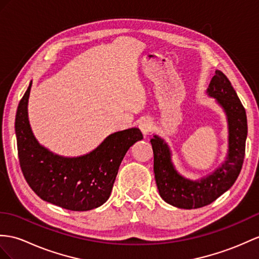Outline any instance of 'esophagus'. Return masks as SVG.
I'll return each mask as SVG.
<instances>
[{"mask_svg":"<svg viewBox=\"0 0 259 259\" xmlns=\"http://www.w3.org/2000/svg\"><path fill=\"white\" fill-rule=\"evenodd\" d=\"M138 127H140L144 136H147L149 134V132L153 130V123H151V121L148 118H142L140 121V124H138Z\"/></svg>","mask_w":259,"mask_h":259,"instance_id":"34e87169","label":"esophagus"}]
</instances>
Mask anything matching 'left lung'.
Instances as JSON below:
<instances>
[{"mask_svg": "<svg viewBox=\"0 0 259 259\" xmlns=\"http://www.w3.org/2000/svg\"><path fill=\"white\" fill-rule=\"evenodd\" d=\"M207 97L215 99L228 121V155L219 168L197 180L180 175L171 159V149L163 138L150 140L154 151V172L157 188L165 202L179 209H198L215 201L234 185L243 166L247 137V117L230 80L220 70L206 89Z\"/></svg>", "mask_w": 259, "mask_h": 259, "instance_id": "obj_1", "label": "left lung"}]
</instances>
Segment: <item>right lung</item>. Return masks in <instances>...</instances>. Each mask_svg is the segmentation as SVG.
<instances>
[{
  "label": "right lung",
  "instance_id": "obj_1",
  "mask_svg": "<svg viewBox=\"0 0 259 259\" xmlns=\"http://www.w3.org/2000/svg\"><path fill=\"white\" fill-rule=\"evenodd\" d=\"M31 81L18 104L15 134L25 179L40 199L71 211H89L110 198L119 165L131 146L143 140L136 127L115 132L78 157L57 155L38 143L28 119Z\"/></svg>",
  "mask_w": 259,
  "mask_h": 259
}]
</instances>
